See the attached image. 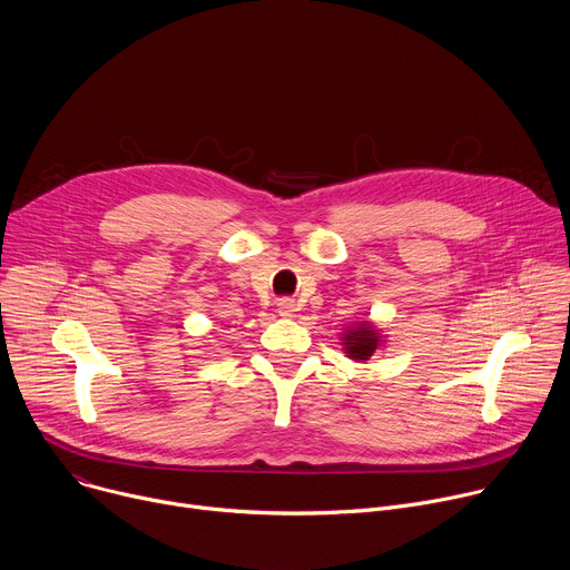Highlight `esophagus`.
Here are the masks:
<instances>
[{"label":"esophagus","instance_id":"34e87169","mask_svg":"<svg viewBox=\"0 0 570 570\" xmlns=\"http://www.w3.org/2000/svg\"><path fill=\"white\" fill-rule=\"evenodd\" d=\"M295 311H297V306H295L293 299H279V302H277V313H279L282 317H293Z\"/></svg>","mask_w":570,"mask_h":570}]
</instances>
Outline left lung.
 Instances as JSON below:
<instances>
[{"label": "left lung", "mask_w": 570, "mask_h": 570, "mask_svg": "<svg viewBox=\"0 0 570 570\" xmlns=\"http://www.w3.org/2000/svg\"><path fill=\"white\" fill-rule=\"evenodd\" d=\"M341 345L343 352L347 354V358L356 361V363H365L372 358V354L383 347L385 336H381V330L376 324H372L370 320L363 322H354L350 327H345L343 336H341Z\"/></svg>", "instance_id": "obj_1"}]
</instances>
